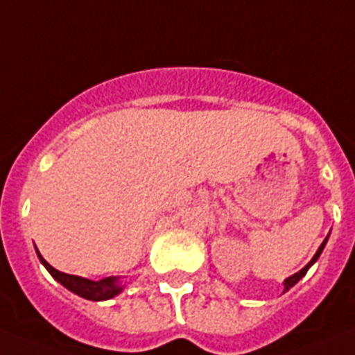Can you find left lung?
<instances>
[{
	"instance_id": "obj_1",
	"label": "left lung",
	"mask_w": 355,
	"mask_h": 355,
	"mask_svg": "<svg viewBox=\"0 0 355 355\" xmlns=\"http://www.w3.org/2000/svg\"><path fill=\"white\" fill-rule=\"evenodd\" d=\"M327 239H329V236H327V237H325V241H323V243H322V245H320L318 252H316V254H314V257H313V259H311V263H309V264H307V266H306V268H302V270H300V271H298V273H295V275H291V277H289V279H286V280H284V291H288V289H289V288H293V286L297 284L298 280H300V279H302V277L306 275V273H307V270H309V268H311V266H313V264H314V263H316V261H318L320 254H322V250H323V248H325V243H327Z\"/></svg>"
}]
</instances>
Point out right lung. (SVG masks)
<instances>
[{
	"instance_id": "obj_1",
	"label": "right lung",
	"mask_w": 355,
	"mask_h": 355,
	"mask_svg": "<svg viewBox=\"0 0 355 355\" xmlns=\"http://www.w3.org/2000/svg\"><path fill=\"white\" fill-rule=\"evenodd\" d=\"M37 255L41 259V263L44 264L46 270L51 273L55 280H58L64 288H67L69 291H73L75 295L82 298H87V300H109V298L116 297L119 291H121V286H118V279L116 277H105V279L100 280H89V279H82L78 275H69V273H62V271L55 270L51 264H48L44 261L39 250H37Z\"/></svg>"
}]
</instances>
